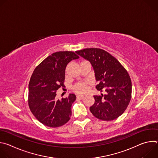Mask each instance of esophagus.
<instances>
[{"label": "esophagus", "mask_w": 158, "mask_h": 158, "mask_svg": "<svg viewBox=\"0 0 158 158\" xmlns=\"http://www.w3.org/2000/svg\"><path fill=\"white\" fill-rule=\"evenodd\" d=\"M84 98V96H77V99H81V100H82V99H83Z\"/></svg>", "instance_id": "esophagus-1"}]
</instances>
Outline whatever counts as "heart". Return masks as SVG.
<instances>
[{
    "instance_id": "heart-1",
    "label": "heart",
    "mask_w": 158,
    "mask_h": 158,
    "mask_svg": "<svg viewBox=\"0 0 158 158\" xmlns=\"http://www.w3.org/2000/svg\"><path fill=\"white\" fill-rule=\"evenodd\" d=\"M89 89V86L86 82H79L76 84L73 87V91L77 94H84Z\"/></svg>"
}]
</instances>
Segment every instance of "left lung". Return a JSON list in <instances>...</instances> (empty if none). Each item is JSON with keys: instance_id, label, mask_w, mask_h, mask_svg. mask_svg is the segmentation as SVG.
Wrapping results in <instances>:
<instances>
[{"instance_id": "1", "label": "left lung", "mask_w": 158, "mask_h": 158, "mask_svg": "<svg viewBox=\"0 0 158 158\" xmlns=\"http://www.w3.org/2000/svg\"><path fill=\"white\" fill-rule=\"evenodd\" d=\"M76 52L91 63L99 84L98 91L105 92L94 96V104L90 111L98 119L109 121L117 119L127 109L132 93L130 76L123 65L106 51L87 48Z\"/></svg>"}]
</instances>
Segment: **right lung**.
Returning <instances> with one entry per match:
<instances>
[{
  "label": "right lung",
  "mask_w": 158,
  "mask_h": 158,
  "mask_svg": "<svg viewBox=\"0 0 158 158\" xmlns=\"http://www.w3.org/2000/svg\"><path fill=\"white\" fill-rule=\"evenodd\" d=\"M79 57L72 51H59L42 61L34 69L29 84L28 104L35 118L44 125L58 127L64 125L72 114L74 94L57 100L56 91L65 87V69L70 61Z\"/></svg>",
  "instance_id": "add662e5"
}]
</instances>
